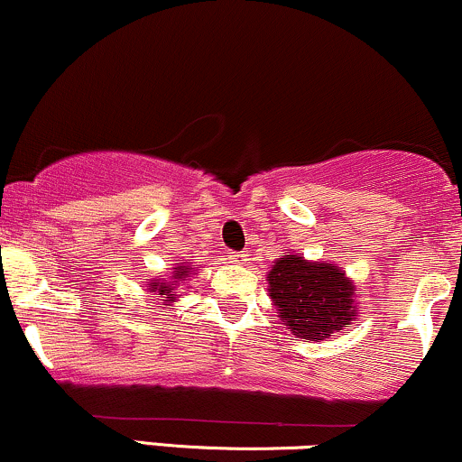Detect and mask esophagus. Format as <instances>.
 Here are the masks:
<instances>
[{
    "label": "esophagus",
    "mask_w": 462,
    "mask_h": 462,
    "mask_svg": "<svg viewBox=\"0 0 462 462\" xmlns=\"http://www.w3.org/2000/svg\"><path fill=\"white\" fill-rule=\"evenodd\" d=\"M247 256H249V254H245V252H230V263L245 264L247 263Z\"/></svg>",
    "instance_id": "34e87169"
}]
</instances>
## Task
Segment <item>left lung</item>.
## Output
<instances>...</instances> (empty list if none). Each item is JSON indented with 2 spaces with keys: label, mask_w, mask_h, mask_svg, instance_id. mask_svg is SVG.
Returning a JSON list of instances; mask_svg holds the SVG:
<instances>
[{
  "label": "left lung",
  "mask_w": 462,
  "mask_h": 462,
  "mask_svg": "<svg viewBox=\"0 0 462 462\" xmlns=\"http://www.w3.org/2000/svg\"><path fill=\"white\" fill-rule=\"evenodd\" d=\"M267 284L280 321L298 338L323 341L358 317L356 284L337 264L286 252L269 269Z\"/></svg>",
  "instance_id": "8db88e82"
}]
</instances>
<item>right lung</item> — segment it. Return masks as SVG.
Returning a JSON list of instances; mask_svg holds the SVG:
<instances>
[{
    "label": "right lung",
    "mask_w": 462,
    "mask_h": 462,
    "mask_svg": "<svg viewBox=\"0 0 462 462\" xmlns=\"http://www.w3.org/2000/svg\"><path fill=\"white\" fill-rule=\"evenodd\" d=\"M173 272L164 278H152L147 282V291L161 298L162 306H171L173 301H178L180 298V286H187V280H190L198 272V264L193 263H176V267H171Z\"/></svg>",
    "instance_id": "obj_1"
}]
</instances>
